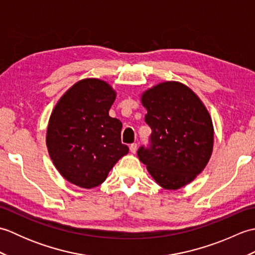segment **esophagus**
<instances>
[{"label": "esophagus", "mask_w": 255, "mask_h": 255, "mask_svg": "<svg viewBox=\"0 0 255 255\" xmlns=\"http://www.w3.org/2000/svg\"><path fill=\"white\" fill-rule=\"evenodd\" d=\"M137 148H138L137 143H131L130 145H129V149H130V152H131V153H136Z\"/></svg>", "instance_id": "obj_1"}]
</instances>
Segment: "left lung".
Masks as SVG:
<instances>
[{"label":"left lung","instance_id":"1","mask_svg":"<svg viewBox=\"0 0 255 255\" xmlns=\"http://www.w3.org/2000/svg\"><path fill=\"white\" fill-rule=\"evenodd\" d=\"M140 100L152 133L150 148L138 150L139 160L164 189L187 185L203 172L213 153L214 126L207 108L177 81L145 90Z\"/></svg>","mask_w":255,"mask_h":255}]
</instances>
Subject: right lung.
<instances>
[{
	"mask_svg": "<svg viewBox=\"0 0 255 255\" xmlns=\"http://www.w3.org/2000/svg\"><path fill=\"white\" fill-rule=\"evenodd\" d=\"M116 91L106 81L82 79L53 107L46 144L53 165L73 185L93 188L104 182L129 148L122 143L123 124L110 116Z\"/></svg>",
	"mask_w": 255,
	"mask_h": 255,
	"instance_id": "right-lung-1",
	"label": "right lung"
}]
</instances>
